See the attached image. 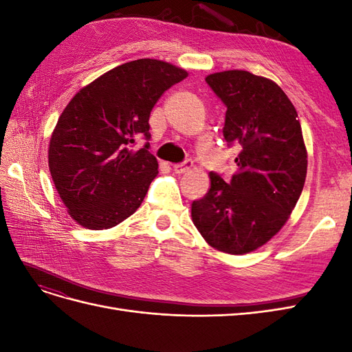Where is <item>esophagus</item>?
<instances>
[{
    "label": "esophagus",
    "instance_id": "1",
    "mask_svg": "<svg viewBox=\"0 0 352 352\" xmlns=\"http://www.w3.org/2000/svg\"><path fill=\"white\" fill-rule=\"evenodd\" d=\"M192 160H189V158H186L185 160V162H182V163H177V164H175L173 166V170H175V172L176 173H185V172H188V170L190 168V167H192Z\"/></svg>",
    "mask_w": 352,
    "mask_h": 352
}]
</instances>
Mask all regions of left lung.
I'll return each instance as SVG.
<instances>
[{
	"instance_id": "obj_1",
	"label": "left lung",
	"mask_w": 352,
	"mask_h": 352,
	"mask_svg": "<svg viewBox=\"0 0 352 352\" xmlns=\"http://www.w3.org/2000/svg\"><path fill=\"white\" fill-rule=\"evenodd\" d=\"M206 82L228 109L225 141L241 153L228 184L210 173L208 192L192 202V221L212 248L247 254L280 230L302 192L307 151L301 124L273 80L228 70Z\"/></svg>"
}]
</instances>
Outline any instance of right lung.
I'll return each instance as SVG.
<instances>
[{"mask_svg":"<svg viewBox=\"0 0 352 352\" xmlns=\"http://www.w3.org/2000/svg\"><path fill=\"white\" fill-rule=\"evenodd\" d=\"M188 73L141 58L104 73L61 113L48 150L50 172L69 214L102 230L140 208L158 163L150 150V114L158 98ZM138 139L147 142L133 151Z\"/></svg>","mask_w":352,"mask_h":352,"instance_id":"1","label":"right lung"}]
</instances>
